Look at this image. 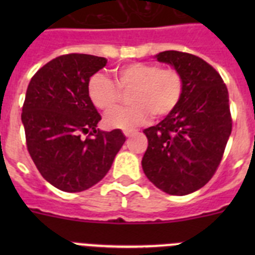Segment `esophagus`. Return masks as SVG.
I'll return each mask as SVG.
<instances>
[{"instance_id": "1", "label": "esophagus", "mask_w": 255, "mask_h": 255, "mask_svg": "<svg viewBox=\"0 0 255 255\" xmlns=\"http://www.w3.org/2000/svg\"><path fill=\"white\" fill-rule=\"evenodd\" d=\"M135 130H125V131H124V135H125L126 138H130V136H131V135H134L135 134Z\"/></svg>"}]
</instances>
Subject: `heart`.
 Returning <instances> with one entry per match:
<instances>
[{
	"instance_id": "1",
	"label": "heart",
	"mask_w": 255,
	"mask_h": 255,
	"mask_svg": "<svg viewBox=\"0 0 255 255\" xmlns=\"http://www.w3.org/2000/svg\"><path fill=\"white\" fill-rule=\"evenodd\" d=\"M115 82L94 74L87 84L89 101L101 111H110L120 102L121 92H129L130 107L116 108L105 116L108 128L132 130L149 120L150 114L166 116L177 107L184 91L181 74L175 69L158 65L132 62L114 71Z\"/></svg>"
}]
</instances>
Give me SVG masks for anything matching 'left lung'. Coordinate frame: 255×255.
<instances>
[{
	"mask_svg": "<svg viewBox=\"0 0 255 255\" xmlns=\"http://www.w3.org/2000/svg\"><path fill=\"white\" fill-rule=\"evenodd\" d=\"M182 76L177 107L144 130L145 176L162 191L186 195L203 188L220 164L233 129L229 92L220 74L198 56L179 51L155 55Z\"/></svg>",
	"mask_w": 255,
	"mask_h": 255,
	"instance_id": "left-lung-1",
	"label": "left lung"
}]
</instances>
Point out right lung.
<instances>
[{
	"instance_id": "obj_1",
	"label": "right lung",
	"mask_w": 255,
	"mask_h": 255,
	"mask_svg": "<svg viewBox=\"0 0 255 255\" xmlns=\"http://www.w3.org/2000/svg\"><path fill=\"white\" fill-rule=\"evenodd\" d=\"M106 64L105 57L84 53L60 56L40 67L26 89L21 121L29 154L44 180L62 191L100 182L126 140L120 129H96L101 115L87 84Z\"/></svg>"
}]
</instances>
